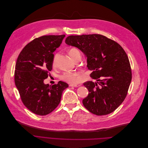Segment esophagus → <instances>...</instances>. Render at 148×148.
Returning a JSON list of instances; mask_svg holds the SVG:
<instances>
[{
	"label": "esophagus",
	"mask_w": 148,
	"mask_h": 148,
	"mask_svg": "<svg viewBox=\"0 0 148 148\" xmlns=\"http://www.w3.org/2000/svg\"><path fill=\"white\" fill-rule=\"evenodd\" d=\"M71 87H79L81 86L80 84H71L69 85Z\"/></svg>",
	"instance_id": "esophagus-1"
}]
</instances>
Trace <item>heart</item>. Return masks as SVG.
<instances>
[{
    "mask_svg": "<svg viewBox=\"0 0 148 148\" xmlns=\"http://www.w3.org/2000/svg\"><path fill=\"white\" fill-rule=\"evenodd\" d=\"M68 53H69V55H70V56L73 59V60H76V59L77 58H78L79 56H81L80 51L75 48H71L69 50ZM58 55H59L58 53H56L55 54V55L53 58V60H52V65H55L56 64ZM61 79L63 80H64L66 82H68L69 83L75 84V83H77L80 80V73L79 72H66L61 76Z\"/></svg>",
    "mask_w": 148,
    "mask_h": 148,
    "instance_id": "heart-1",
    "label": "heart"
}]
</instances>
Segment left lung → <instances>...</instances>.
<instances>
[{
    "label": "left lung",
    "instance_id": "1",
    "mask_svg": "<svg viewBox=\"0 0 148 148\" xmlns=\"http://www.w3.org/2000/svg\"><path fill=\"white\" fill-rule=\"evenodd\" d=\"M65 43L79 49L87 58L90 77L83 84L88 90L83 106L97 115L113 112L124 100L132 79L128 56L115 41L100 34L70 36Z\"/></svg>",
    "mask_w": 148,
    "mask_h": 148
}]
</instances>
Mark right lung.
Returning a JSON list of instances; mask_svg holds the SVG:
<instances>
[{
  "mask_svg": "<svg viewBox=\"0 0 148 148\" xmlns=\"http://www.w3.org/2000/svg\"><path fill=\"white\" fill-rule=\"evenodd\" d=\"M65 35L44 36L26 45L16 64L14 82L24 105L33 113L45 115L60 104L68 84L60 81L49 86L44 83L52 69L53 52Z\"/></svg>",
  "mask_w": 148,
  "mask_h": 148,
  "instance_id": "right-lung-1",
  "label": "right lung"
}]
</instances>
